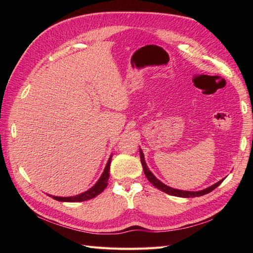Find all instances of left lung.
Masks as SVG:
<instances>
[{"mask_svg":"<svg viewBox=\"0 0 253 253\" xmlns=\"http://www.w3.org/2000/svg\"><path fill=\"white\" fill-rule=\"evenodd\" d=\"M139 153H140V160H141V165H142V168H143V171H144V174L145 176H147L148 180L152 183L153 186H154L155 188H157L158 190H162L163 192L167 193V194H170V195H173V196H178V197H185V198H189V197H198V196H202V195H205L207 193H210L211 191H213L215 188H217L221 182L224 181L225 178L220 179L219 181H217L216 183H214V185L206 188L204 190H201V191H183V190H178V189H174V188H171L169 186L165 185L164 182L160 181L158 178L155 177V175L153 174L150 169L148 168L147 164H145V160H144V155L143 153L141 151V149L139 148Z\"/></svg>","mask_w":253,"mask_h":253,"instance_id":"1","label":"left lung"}]
</instances>
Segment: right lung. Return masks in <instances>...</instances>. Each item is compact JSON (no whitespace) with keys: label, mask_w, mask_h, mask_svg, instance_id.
Masks as SVG:
<instances>
[{"label":"right lung","mask_w":253,"mask_h":253,"mask_svg":"<svg viewBox=\"0 0 253 253\" xmlns=\"http://www.w3.org/2000/svg\"><path fill=\"white\" fill-rule=\"evenodd\" d=\"M111 162H112V155L110 156L108 164H106L104 171L102 175L100 176V178L98 179V181L95 183V185L88 189L87 191L83 193H80L78 195L75 196H68V197H61V196H51L53 200H56L58 202H67V203H75V202H84V201H88L90 198H94L97 195L102 193V191L108 186V180L110 177V167H111Z\"/></svg>","instance_id":"add662e5"}]
</instances>
